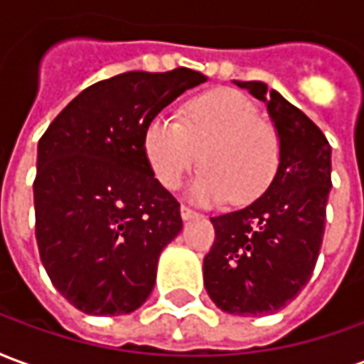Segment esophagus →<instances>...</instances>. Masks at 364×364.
<instances>
[{
	"mask_svg": "<svg viewBox=\"0 0 364 364\" xmlns=\"http://www.w3.org/2000/svg\"><path fill=\"white\" fill-rule=\"evenodd\" d=\"M195 216H197V213H195L193 208L181 205V218H183V220H191V218H195Z\"/></svg>",
	"mask_w": 364,
	"mask_h": 364,
	"instance_id": "34e87169",
	"label": "esophagus"
}]
</instances>
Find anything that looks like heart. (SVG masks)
<instances>
[{
  "label": "heart",
  "mask_w": 364,
  "mask_h": 364,
  "mask_svg": "<svg viewBox=\"0 0 364 364\" xmlns=\"http://www.w3.org/2000/svg\"><path fill=\"white\" fill-rule=\"evenodd\" d=\"M144 158L161 187L175 191L197 167L191 185L203 205H250L259 198L281 167V136L240 91H206L183 105L181 122L164 114L148 120Z\"/></svg>",
  "instance_id": "b5f03b06"
}]
</instances>
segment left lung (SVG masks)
<instances>
[{"label": "left lung", "instance_id": "1", "mask_svg": "<svg viewBox=\"0 0 364 364\" xmlns=\"http://www.w3.org/2000/svg\"><path fill=\"white\" fill-rule=\"evenodd\" d=\"M236 85L267 105L281 136V167L252 205L210 218L216 237L203 271L220 310L261 316L284 308L312 277L326 230L331 146L304 112L265 83Z\"/></svg>", "mask_w": 364, "mask_h": 364}]
</instances>
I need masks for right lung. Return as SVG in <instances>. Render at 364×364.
Here are the masks:
<instances>
[{"instance_id":"obj_1","label":"right lung","mask_w":364,"mask_h":364,"mask_svg":"<svg viewBox=\"0 0 364 364\" xmlns=\"http://www.w3.org/2000/svg\"><path fill=\"white\" fill-rule=\"evenodd\" d=\"M203 82L189 68L124 72L83 90L38 140L36 244L52 284L77 310L119 316L150 296L159 253L183 220L144 158V128Z\"/></svg>"}]
</instances>
